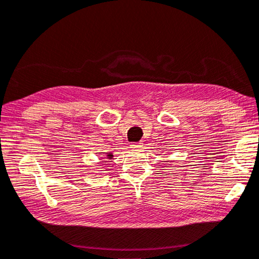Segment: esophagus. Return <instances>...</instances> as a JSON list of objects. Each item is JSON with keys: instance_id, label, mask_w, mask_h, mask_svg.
Masks as SVG:
<instances>
[{"instance_id": "34e87169", "label": "esophagus", "mask_w": 259, "mask_h": 259, "mask_svg": "<svg viewBox=\"0 0 259 259\" xmlns=\"http://www.w3.org/2000/svg\"><path fill=\"white\" fill-rule=\"evenodd\" d=\"M143 145L141 142H139V143H132V145H131V148H132V149H139V148H141Z\"/></svg>"}]
</instances>
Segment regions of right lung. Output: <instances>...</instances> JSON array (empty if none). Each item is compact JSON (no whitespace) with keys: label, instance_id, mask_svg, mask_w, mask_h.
Returning a JSON list of instances; mask_svg holds the SVG:
<instances>
[{"label":"right lung","instance_id":"obj_1","mask_svg":"<svg viewBox=\"0 0 259 259\" xmlns=\"http://www.w3.org/2000/svg\"><path fill=\"white\" fill-rule=\"evenodd\" d=\"M112 157H113V155L111 154V152H110V154H108V155H107V158H109V159H111Z\"/></svg>","mask_w":259,"mask_h":259}]
</instances>
